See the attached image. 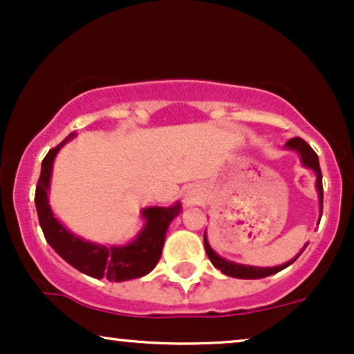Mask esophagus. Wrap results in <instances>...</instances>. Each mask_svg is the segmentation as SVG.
<instances>
[{"label": "esophagus", "instance_id": "obj_1", "mask_svg": "<svg viewBox=\"0 0 354 354\" xmlns=\"http://www.w3.org/2000/svg\"><path fill=\"white\" fill-rule=\"evenodd\" d=\"M184 197H185L187 205H195V203H197V200H198V195H197V192H195V190H187Z\"/></svg>", "mask_w": 354, "mask_h": 354}]
</instances>
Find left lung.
I'll list each match as a JSON object with an SVG mask.
<instances>
[{"mask_svg": "<svg viewBox=\"0 0 354 354\" xmlns=\"http://www.w3.org/2000/svg\"><path fill=\"white\" fill-rule=\"evenodd\" d=\"M283 147H286L287 151L297 152L299 157H300V162H302L304 167L310 169V170H313V172H315V176H317L315 189L318 192V203H320V216H318V223H320L322 210H324V187H322V170H320V164H318V156L315 154V151H313L312 147L308 146V144L300 138L289 139V141L286 142V146H283ZM203 246H205V251H207L208 259L212 261V264L215 266L216 269H220L221 272L225 274V276L236 277V279H263V277L272 276V274H277L279 270L289 268L292 263H295V259H297V257L302 254L305 248H307V244H305V246L302 248V251H300L299 254L294 257V259L287 261V263H283L281 266H274V268L246 266V264L233 263V261L225 259V257L216 254V252L212 250L210 243H208V238H207V231L203 233Z\"/></svg>", "mask_w": 354, "mask_h": 354, "instance_id": "8db88e82", "label": "left lung"}]
</instances>
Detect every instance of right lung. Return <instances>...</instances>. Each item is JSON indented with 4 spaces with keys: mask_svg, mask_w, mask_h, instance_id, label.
<instances>
[{
    "mask_svg": "<svg viewBox=\"0 0 354 354\" xmlns=\"http://www.w3.org/2000/svg\"><path fill=\"white\" fill-rule=\"evenodd\" d=\"M77 136L71 133L59 146L47 152L44 157L41 177L36 187V210L39 225L44 231L47 243L65 263L80 272L95 279H108L110 282H124L149 274L159 263L169 225L182 212L180 202L172 207H147L141 212L144 226L126 244H100L86 241L73 234L55 218L49 205V190L52 167L59 151Z\"/></svg>",
    "mask_w": 354,
    "mask_h": 354,
    "instance_id": "1",
    "label": "right lung"
}]
</instances>
